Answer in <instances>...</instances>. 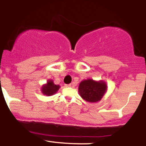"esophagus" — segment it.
<instances>
[{"label":"esophagus","mask_w":146,"mask_h":146,"mask_svg":"<svg viewBox=\"0 0 146 146\" xmlns=\"http://www.w3.org/2000/svg\"><path fill=\"white\" fill-rule=\"evenodd\" d=\"M65 86H66V87H71V86H73V84H66V85H65Z\"/></svg>","instance_id":"obj_1"}]
</instances>
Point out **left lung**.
<instances>
[{"mask_svg":"<svg viewBox=\"0 0 146 146\" xmlns=\"http://www.w3.org/2000/svg\"><path fill=\"white\" fill-rule=\"evenodd\" d=\"M107 88L108 86L104 80L95 81L93 79H87L80 83L78 92L81 98L86 102L96 103L103 98Z\"/></svg>","mask_w":146,"mask_h":146,"instance_id":"left-lung-1","label":"left lung"}]
</instances>
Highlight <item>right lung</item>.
<instances>
[{"label":"right lung","instance_id":"right-lung-1","mask_svg":"<svg viewBox=\"0 0 146 146\" xmlns=\"http://www.w3.org/2000/svg\"><path fill=\"white\" fill-rule=\"evenodd\" d=\"M60 88V85L55 84L53 80H48L47 82L42 86L41 92L46 96H51L56 94Z\"/></svg>","mask_w":146,"mask_h":146}]
</instances>
